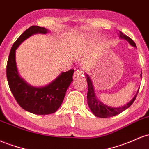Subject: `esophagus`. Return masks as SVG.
<instances>
[{"mask_svg": "<svg viewBox=\"0 0 149 149\" xmlns=\"http://www.w3.org/2000/svg\"><path fill=\"white\" fill-rule=\"evenodd\" d=\"M82 76H83V72L81 71V70H78V71L75 72L74 76H73V78H74V79H76V78H81L82 77Z\"/></svg>", "mask_w": 149, "mask_h": 149, "instance_id": "34e87169", "label": "esophagus"}]
</instances>
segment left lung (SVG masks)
<instances>
[{
  "label": "left lung",
  "mask_w": 149,
  "mask_h": 149,
  "mask_svg": "<svg viewBox=\"0 0 149 149\" xmlns=\"http://www.w3.org/2000/svg\"><path fill=\"white\" fill-rule=\"evenodd\" d=\"M120 33V37L124 40H127L131 45L133 46V47H136V44L134 43L133 40L129 37L128 36L124 35L121 31H119ZM86 77H87V82H88V95H87V99H88V104L89 106L90 109L92 111V112L95 114V116L98 117H101V118H107V117H113V116L117 115V114L121 113L123 111H125V109H127L128 107H130L132 105V103L134 102L136 97L137 93L139 92V90L137 91L136 94L135 95L134 97H133L130 102L127 104H126L125 105L122 106V107H111L109 106H107L106 104H104L101 102L97 98L95 95V88L94 86L93 85V82L91 81V78L88 76V74H86Z\"/></svg>",
  "instance_id": "left-lung-1"
}]
</instances>
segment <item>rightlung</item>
Here are the masks:
<instances>
[{"label": "right lung", "mask_w": 149, "mask_h": 149, "mask_svg": "<svg viewBox=\"0 0 149 149\" xmlns=\"http://www.w3.org/2000/svg\"><path fill=\"white\" fill-rule=\"evenodd\" d=\"M48 29L31 26L15 42L8 56L6 75L10 89L22 108L35 114H49L56 112L62 104L67 88L73 81V69L62 72L54 81L44 87H33L19 76L15 52L21 43L35 34H47Z\"/></svg>", "instance_id": "1"}]
</instances>
